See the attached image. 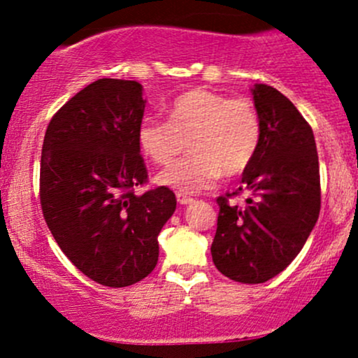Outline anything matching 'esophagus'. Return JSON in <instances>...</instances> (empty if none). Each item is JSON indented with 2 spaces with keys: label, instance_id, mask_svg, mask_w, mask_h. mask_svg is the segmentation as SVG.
I'll list each match as a JSON object with an SVG mask.
<instances>
[{
  "label": "esophagus",
  "instance_id": "34e87169",
  "mask_svg": "<svg viewBox=\"0 0 358 358\" xmlns=\"http://www.w3.org/2000/svg\"><path fill=\"white\" fill-rule=\"evenodd\" d=\"M176 199H178V202L180 204H190V202H194V197H190L189 194H185V192H178L176 194Z\"/></svg>",
  "mask_w": 358,
  "mask_h": 358
}]
</instances>
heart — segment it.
<instances>
[{
  "label": "heart",
  "mask_w": 358,
  "mask_h": 358,
  "mask_svg": "<svg viewBox=\"0 0 358 358\" xmlns=\"http://www.w3.org/2000/svg\"><path fill=\"white\" fill-rule=\"evenodd\" d=\"M166 114L168 121L143 119L138 143L159 166L169 164L189 147V156L157 176L159 183L180 192H199L222 175H243L262 147V115L249 99L197 88L176 96Z\"/></svg>",
  "instance_id": "obj_1"
}]
</instances>
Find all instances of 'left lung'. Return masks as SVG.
I'll return each instance as SVG.
<instances>
[{
	"label": "left lung",
	"instance_id": "obj_1",
	"mask_svg": "<svg viewBox=\"0 0 358 358\" xmlns=\"http://www.w3.org/2000/svg\"><path fill=\"white\" fill-rule=\"evenodd\" d=\"M263 140L236 192L220 196L213 263L229 279L262 284L305 246L320 213V173L312 126L282 93L252 90ZM234 196L247 199L243 206Z\"/></svg>",
	"mask_w": 358,
	"mask_h": 358
}]
</instances>
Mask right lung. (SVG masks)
<instances>
[{"instance_id": "right-lung-1", "label": "right lung", "mask_w": 358, "mask_h": 358, "mask_svg": "<svg viewBox=\"0 0 358 358\" xmlns=\"http://www.w3.org/2000/svg\"><path fill=\"white\" fill-rule=\"evenodd\" d=\"M136 81L103 78L53 114L41 150L39 201L57 244L95 282L126 287L157 265V236L176 209L168 187L149 183Z\"/></svg>"}]
</instances>
